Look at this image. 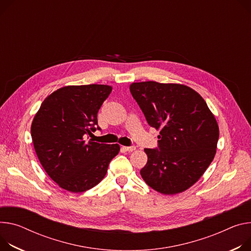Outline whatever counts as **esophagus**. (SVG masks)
I'll list each match as a JSON object with an SVG mask.
<instances>
[{"label":"esophagus","mask_w":251,"mask_h":251,"mask_svg":"<svg viewBox=\"0 0 251 251\" xmlns=\"http://www.w3.org/2000/svg\"><path fill=\"white\" fill-rule=\"evenodd\" d=\"M122 149L124 150V151H128V152H132V151H134L136 148L134 147V146H130V147H128V146H123L122 147Z\"/></svg>","instance_id":"34e87169"}]
</instances>
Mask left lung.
<instances>
[{
  "mask_svg": "<svg viewBox=\"0 0 251 251\" xmlns=\"http://www.w3.org/2000/svg\"><path fill=\"white\" fill-rule=\"evenodd\" d=\"M130 92L148 124L160 131L159 150L145 148L140 174L165 195L181 193L200 179L216 153L219 128L206 102L192 88L154 81L132 83Z\"/></svg>",
  "mask_w": 251,
  "mask_h": 251,
  "instance_id": "1",
  "label": "left lung"
}]
</instances>
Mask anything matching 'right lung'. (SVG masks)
Listing matches in <instances>:
<instances>
[{"instance_id": "obj_1", "label": "right lung", "mask_w": 251, "mask_h": 251, "mask_svg": "<svg viewBox=\"0 0 251 251\" xmlns=\"http://www.w3.org/2000/svg\"><path fill=\"white\" fill-rule=\"evenodd\" d=\"M112 86L62 87L45 99L35 114L31 135L39 161L50 178L73 193L87 191L105 177L119 144L85 141L96 130L97 114Z\"/></svg>"}]
</instances>
